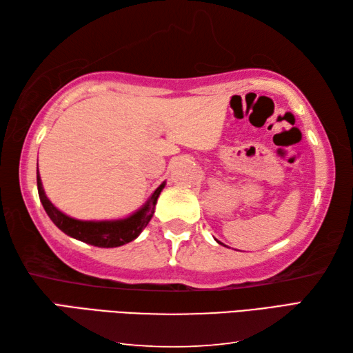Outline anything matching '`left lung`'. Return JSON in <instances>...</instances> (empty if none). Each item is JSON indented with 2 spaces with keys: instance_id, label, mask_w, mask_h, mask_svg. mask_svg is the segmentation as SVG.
Returning <instances> with one entry per match:
<instances>
[{
  "instance_id": "8db88e82",
  "label": "left lung",
  "mask_w": 353,
  "mask_h": 353,
  "mask_svg": "<svg viewBox=\"0 0 353 353\" xmlns=\"http://www.w3.org/2000/svg\"><path fill=\"white\" fill-rule=\"evenodd\" d=\"M214 241H216V242H218V243H221V242H219V241H218V239H214ZM221 245H224V243H221Z\"/></svg>"
}]
</instances>
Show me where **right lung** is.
Instances as JSON below:
<instances>
[{"mask_svg":"<svg viewBox=\"0 0 353 353\" xmlns=\"http://www.w3.org/2000/svg\"><path fill=\"white\" fill-rule=\"evenodd\" d=\"M36 183H38V193L42 207H44V210L47 212L48 218L53 221V224L59 228L61 232L68 234L70 237H73V239L100 248H116L137 239L143 230H145V227L149 224L150 218L154 216L157 199L163 192L164 185H166V181H163L139 210L132 212L125 218L82 221L68 216V214L61 212L59 208L48 199L44 187H42V179L38 168H36Z\"/></svg>","mask_w":353,"mask_h":353,"instance_id":"obj_1","label":"right lung"}]
</instances>
